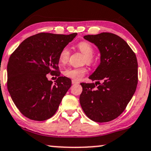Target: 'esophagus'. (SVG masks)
Wrapping results in <instances>:
<instances>
[{"instance_id":"obj_1","label":"esophagus","mask_w":151,"mask_h":151,"mask_svg":"<svg viewBox=\"0 0 151 151\" xmlns=\"http://www.w3.org/2000/svg\"><path fill=\"white\" fill-rule=\"evenodd\" d=\"M72 84H76V83H79V81H75V80H72Z\"/></svg>"}]
</instances>
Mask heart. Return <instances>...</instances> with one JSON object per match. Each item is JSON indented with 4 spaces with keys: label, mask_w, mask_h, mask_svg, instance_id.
Listing matches in <instances>:
<instances>
[{
    "label": "heart",
    "mask_w": 151,
    "mask_h": 151,
    "mask_svg": "<svg viewBox=\"0 0 151 151\" xmlns=\"http://www.w3.org/2000/svg\"><path fill=\"white\" fill-rule=\"evenodd\" d=\"M77 48L79 49L83 54L85 55L84 62L88 65H93L95 62L93 54L94 52L93 48L89 43L86 41H81L77 45ZM70 52L68 47H64L60 50L58 56L60 63L65 64L68 63L70 58ZM87 72V68L85 67L83 68H68L63 71V74L66 77L73 79L75 81L81 80L84 77Z\"/></svg>",
    "instance_id": "obj_1"
}]
</instances>
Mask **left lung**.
<instances>
[{
    "label": "left lung",
    "instance_id": "left-lung-1",
    "mask_svg": "<svg viewBox=\"0 0 151 151\" xmlns=\"http://www.w3.org/2000/svg\"><path fill=\"white\" fill-rule=\"evenodd\" d=\"M83 38L99 49L101 63L88 77L98 81L81 83L82 93L79 102L91 120L112 121L124 112L137 89V56L127 43L116 34L103 32Z\"/></svg>",
    "mask_w": 151,
    "mask_h": 151
}]
</instances>
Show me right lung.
Masks as SVG:
<instances>
[{
    "label": "right lung",
    "mask_w": 151,
    "mask_h": 151,
    "mask_svg": "<svg viewBox=\"0 0 151 151\" xmlns=\"http://www.w3.org/2000/svg\"><path fill=\"white\" fill-rule=\"evenodd\" d=\"M77 33L69 35L39 33L23 41L9 58L8 90L12 101L25 117L44 121L52 117L72 85L60 77L58 56ZM50 73L58 77L54 85Z\"/></svg>",
    "instance_id": "right-lung-1"
}]
</instances>
